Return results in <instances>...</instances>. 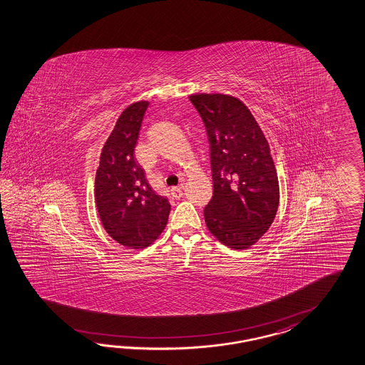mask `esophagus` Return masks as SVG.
<instances>
[{
	"mask_svg": "<svg viewBox=\"0 0 365 365\" xmlns=\"http://www.w3.org/2000/svg\"><path fill=\"white\" fill-rule=\"evenodd\" d=\"M171 195L175 199H180L183 197V187L182 186H178V187L171 188Z\"/></svg>",
	"mask_w": 365,
	"mask_h": 365,
	"instance_id": "1",
	"label": "esophagus"
}]
</instances>
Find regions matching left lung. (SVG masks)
<instances>
[{"label":"left lung","instance_id":"8db88e82","mask_svg":"<svg viewBox=\"0 0 365 365\" xmlns=\"http://www.w3.org/2000/svg\"><path fill=\"white\" fill-rule=\"evenodd\" d=\"M210 142L214 194L205 207L208 231L232 250L254 246L279 207V180L266 137L240 99L192 94Z\"/></svg>","mask_w":365,"mask_h":365}]
</instances>
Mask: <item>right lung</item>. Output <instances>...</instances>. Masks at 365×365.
<instances>
[{"label":"right lung","mask_w":365,"mask_h":365,"mask_svg":"<svg viewBox=\"0 0 365 365\" xmlns=\"http://www.w3.org/2000/svg\"><path fill=\"white\" fill-rule=\"evenodd\" d=\"M148 101L122 111L105 142L96 174L94 197L101 222L110 237L128 248H146L168 225L170 203L150 187L134 158Z\"/></svg>","instance_id":"add662e5"}]
</instances>
